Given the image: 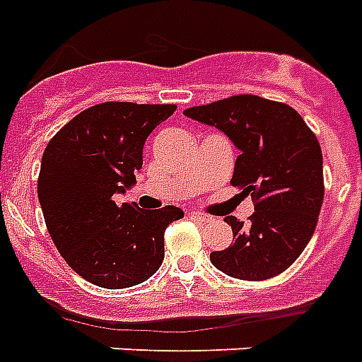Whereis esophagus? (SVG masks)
Segmentation results:
<instances>
[{
    "mask_svg": "<svg viewBox=\"0 0 362 362\" xmlns=\"http://www.w3.org/2000/svg\"><path fill=\"white\" fill-rule=\"evenodd\" d=\"M190 216H192V218H194V221H198V222H209L211 221L209 215H205V213H199V211L190 213Z\"/></svg>",
    "mask_w": 362,
    "mask_h": 362,
    "instance_id": "34e87169",
    "label": "esophagus"
}]
</instances>
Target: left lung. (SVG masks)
Segmentation results:
<instances>
[{"instance_id": "obj_1", "label": "left lung", "mask_w": 362, "mask_h": 362, "mask_svg": "<svg viewBox=\"0 0 362 362\" xmlns=\"http://www.w3.org/2000/svg\"><path fill=\"white\" fill-rule=\"evenodd\" d=\"M183 114L233 141L241 155L231 185L254 199L248 224L224 218L235 243L211 252V263L233 279L276 276L299 258L316 230L325 192L316 134L291 106L258 95H235Z\"/></svg>"}]
</instances>
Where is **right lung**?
Returning <instances> with one entry per match:
<instances>
[{"label": "right lung", "instance_id": "1", "mask_svg": "<svg viewBox=\"0 0 362 362\" xmlns=\"http://www.w3.org/2000/svg\"><path fill=\"white\" fill-rule=\"evenodd\" d=\"M175 104L103 103L83 110L45 149L37 192L46 228L65 262L100 288L146 282L164 259V231L183 211L117 204L136 183L144 144Z\"/></svg>", "mask_w": 362, "mask_h": 362}]
</instances>
